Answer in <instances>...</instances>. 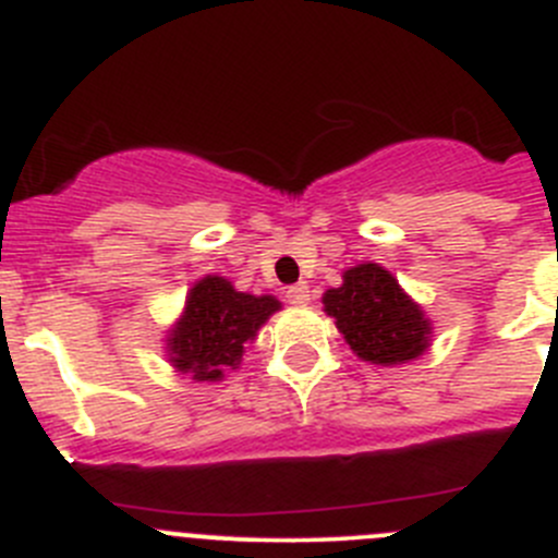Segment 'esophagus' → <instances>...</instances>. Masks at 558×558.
<instances>
[{
  "mask_svg": "<svg viewBox=\"0 0 558 558\" xmlns=\"http://www.w3.org/2000/svg\"><path fill=\"white\" fill-rule=\"evenodd\" d=\"M288 304H293V306L310 304V284L299 282V284H293V288H288Z\"/></svg>",
  "mask_w": 558,
  "mask_h": 558,
  "instance_id": "esophagus-1",
  "label": "esophagus"
}]
</instances>
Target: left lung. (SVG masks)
I'll list each match as a JSON object with an SVG mask.
<instances>
[{
    "label": "left lung",
    "mask_w": 558,
    "mask_h": 558,
    "mask_svg": "<svg viewBox=\"0 0 558 558\" xmlns=\"http://www.w3.org/2000/svg\"><path fill=\"white\" fill-rule=\"evenodd\" d=\"M323 312L333 317L350 350L378 367L413 362L433 342V320L422 304L378 263L344 270L342 284L323 293Z\"/></svg>",
    "instance_id": "left-lung-1"
}]
</instances>
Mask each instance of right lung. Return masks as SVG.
Returning a JSON list of instances; mask_svg holds the SVG:
<instances>
[{
	"label": "right lung",
	"mask_w": 558,
	"mask_h": 558,
	"mask_svg": "<svg viewBox=\"0 0 558 558\" xmlns=\"http://www.w3.org/2000/svg\"><path fill=\"white\" fill-rule=\"evenodd\" d=\"M279 310L276 295L241 293L225 276H203L191 284L183 312L163 339L169 364L194 384H219L241 367L246 344Z\"/></svg>",
	"instance_id": "1"
}]
</instances>
